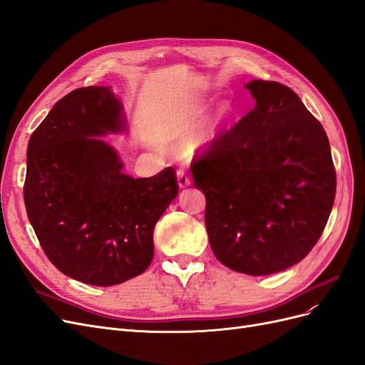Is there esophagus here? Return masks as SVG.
I'll return each instance as SVG.
<instances>
[{
	"label": "esophagus",
	"mask_w": 365,
	"mask_h": 365,
	"mask_svg": "<svg viewBox=\"0 0 365 365\" xmlns=\"http://www.w3.org/2000/svg\"><path fill=\"white\" fill-rule=\"evenodd\" d=\"M176 178H178L180 189H185V187L190 185V176H189V173H187L185 170L180 169L178 172H176Z\"/></svg>",
	"instance_id": "esophagus-1"
}]
</instances>
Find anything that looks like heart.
Listing matches in <instances>:
<instances>
[{
	"label": "heart",
	"instance_id": "heart-1",
	"mask_svg": "<svg viewBox=\"0 0 365 365\" xmlns=\"http://www.w3.org/2000/svg\"><path fill=\"white\" fill-rule=\"evenodd\" d=\"M228 118V108L227 106H220L213 120L212 123H210V128L204 132V134L201 137H197L195 141H193V148L195 149H204V148H208L210 145H212L213 140L216 138L217 135V130L220 129V126H222L225 121Z\"/></svg>",
	"mask_w": 365,
	"mask_h": 365
}]
</instances>
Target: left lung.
<instances>
[{
    "mask_svg": "<svg viewBox=\"0 0 365 365\" xmlns=\"http://www.w3.org/2000/svg\"><path fill=\"white\" fill-rule=\"evenodd\" d=\"M256 106L192 164L210 247L227 268L268 275L303 260L332 212L336 173L322 123L279 82L245 85Z\"/></svg>",
    "mask_w": 365,
    "mask_h": 365,
    "instance_id": "left-lung-1",
    "label": "left lung"
}]
</instances>
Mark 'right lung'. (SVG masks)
<instances>
[{
	"label": "right lung",
	"instance_id": "add662e5",
	"mask_svg": "<svg viewBox=\"0 0 365 365\" xmlns=\"http://www.w3.org/2000/svg\"><path fill=\"white\" fill-rule=\"evenodd\" d=\"M126 130L109 86L77 88L51 108L27 146L24 202L50 262L94 286L120 284L153 259V228L178 195L175 170L123 173L103 138Z\"/></svg>",
	"mask_w": 365,
	"mask_h": 365
}]
</instances>
